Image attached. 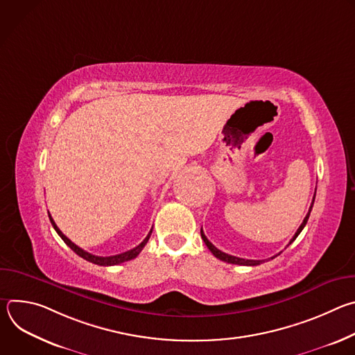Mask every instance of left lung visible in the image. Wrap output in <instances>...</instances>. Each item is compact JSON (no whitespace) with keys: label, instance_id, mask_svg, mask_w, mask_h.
I'll return each mask as SVG.
<instances>
[{"label":"left lung","instance_id":"1","mask_svg":"<svg viewBox=\"0 0 355 355\" xmlns=\"http://www.w3.org/2000/svg\"><path fill=\"white\" fill-rule=\"evenodd\" d=\"M316 195V193H315ZM313 202H315V196H313V200H312V205H311V208H309V212H308V215L305 216V219H303V222H302V225L299 226V229L296 230V233L293 234V237L291 239V241H289V244L299 236V233L303 230V227L306 226V223H308V219H309V215H311V212H312V208H313ZM200 237H202V240L205 241V244H207V247L212 251V254L216 257V259H219V260H222V261H225V263H230V264H237V266H260L261 263H264L263 260H245V259H240V257H234V256H230V254H226V252H223V251H220L219 248H216L209 240H208V237L205 236V233H204V230L200 229ZM288 244V245H289ZM278 256V254H277ZM277 256H274V257H271V259H275Z\"/></svg>","mask_w":355,"mask_h":355}]
</instances>
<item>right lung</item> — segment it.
Here are the masks:
<instances>
[{"mask_svg":"<svg viewBox=\"0 0 355 355\" xmlns=\"http://www.w3.org/2000/svg\"><path fill=\"white\" fill-rule=\"evenodd\" d=\"M49 218H50V222H52V225H53V227H55V230L58 232V234L63 239V241L76 252V254H78L81 259H84V260H87V261H89V263H92V264H96V266H104V267H110V266H118V264H122V263H125V261H129V260H133V259H136L137 256H139V252L143 250V247L146 245V243L148 241V239H150V234H151V232H153V229H151L150 232H148V234L146 236V239L139 244V245H136L135 248H132V250H129V251H125V252H121V254H116V256H110V257H99V256H94V254H91V252H88V251H85V250H83V248H80L78 245H76L70 239H67L63 233H62V230L56 226V223H55V220L52 219V216H50V214H49Z\"/></svg>","mask_w":355,"mask_h":355,"instance_id":"obj_1","label":"right lung"}]
</instances>
